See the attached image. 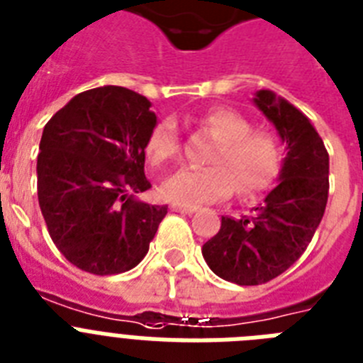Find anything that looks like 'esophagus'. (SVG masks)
I'll list each match as a JSON object with an SVG mask.
<instances>
[{
	"instance_id": "obj_1",
	"label": "esophagus",
	"mask_w": 363,
	"mask_h": 363,
	"mask_svg": "<svg viewBox=\"0 0 363 363\" xmlns=\"http://www.w3.org/2000/svg\"><path fill=\"white\" fill-rule=\"evenodd\" d=\"M172 210H175V212H182V214H191V212H196L197 206L181 205V203H172Z\"/></svg>"
}]
</instances>
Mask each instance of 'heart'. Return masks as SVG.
<instances>
[{
	"label": "heart",
	"instance_id": "1",
	"mask_svg": "<svg viewBox=\"0 0 363 363\" xmlns=\"http://www.w3.org/2000/svg\"><path fill=\"white\" fill-rule=\"evenodd\" d=\"M199 125L218 138L205 169H181L162 182V194L173 203L199 205L230 197L238 186L242 196L266 190L282 160L279 138L269 130L252 129V123L234 108L218 106L206 112ZM149 160L155 166L181 158V133L173 120H164L147 138Z\"/></svg>",
	"mask_w": 363,
	"mask_h": 363
}]
</instances>
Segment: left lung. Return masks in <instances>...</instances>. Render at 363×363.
<instances>
[{"instance_id": "8db88e82", "label": "left lung", "mask_w": 363, "mask_h": 363, "mask_svg": "<svg viewBox=\"0 0 363 363\" xmlns=\"http://www.w3.org/2000/svg\"><path fill=\"white\" fill-rule=\"evenodd\" d=\"M255 103L288 149L279 184L249 216H223L219 233L203 245L210 269L240 286L266 284L294 266L328 199V153L308 118L271 90L257 92Z\"/></svg>"}]
</instances>
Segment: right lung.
<instances>
[{"label":"right lung","instance_id":"1","mask_svg":"<svg viewBox=\"0 0 363 363\" xmlns=\"http://www.w3.org/2000/svg\"><path fill=\"white\" fill-rule=\"evenodd\" d=\"M123 86L81 92L44 127L36 162L38 205L62 257L94 275L138 266L167 206L135 194L145 179V145L157 116Z\"/></svg>","mask_w":363,"mask_h":363}]
</instances>
